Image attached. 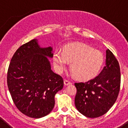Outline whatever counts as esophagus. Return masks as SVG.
<instances>
[{
  "label": "esophagus",
  "instance_id": "34e87169",
  "mask_svg": "<svg viewBox=\"0 0 128 128\" xmlns=\"http://www.w3.org/2000/svg\"><path fill=\"white\" fill-rule=\"evenodd\" d=\"M71 84L70 81H68V80H64V84H65V86L68 85V84Z\"/></svg>",
  "mask_w": 128,
  "mask_h": 128
}]
</instances>
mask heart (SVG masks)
<instances>
[{"label":"heart","mask_w":128,"mask_h":128,"mask_svg":"<svg viewBox=\"0 0 128 128\" xmlns=\"http://www.w3.org/2000/svg\"><path fill=\"white\" fill-rule=\"evenodd\" d=\"M53 63L56 70L62 73L67 66L70 68L77 78L81 80H90L100 73L104 63V57L101 52L86 46L76 43L66 45L63 51L56 50L53 54Z\"/></svg>","instance_id":"heart-1"}]
</instances>
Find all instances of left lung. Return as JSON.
<instances>
[{"instance_id": "1", "label": "left lung", "mask_w": 128, "mask_h": 128, "mask_svg": "<svg viewBox=\"0 0 128 128\" xmlns=\"http://www.w3.org/2000/svg\"><path fill=\"white\" fill-rule=\"evenodd\" d=\"M106 66L98 76L87 82L75 83L76 107L89 118H96L106 114L114 104L119 93V64L109 49L106 50Z\"/></svg>"}]
</instances>
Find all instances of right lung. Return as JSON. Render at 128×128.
I'll list each match as a JSON object with an SVG mask.
<instances>
[{
	"instance_id": "add662e5",
	"label": "right lung",
	"mask_w": 128,
	"mask_h": 128,
	"mask_svg": "<svg viewBox=\"0 0 128 128\" xmlns=\"http://www.w3.org/2000/svg\"><path fill=\"white\" fill-rule=\"evenodd\" d=\"M52 56V47H41L33 39L20 46L11 60L7 76L9 91L16 108L31 118L50 114L54 96L63 88V78L51 70L48 58Z\"/></svg>"
}]
</instances>
